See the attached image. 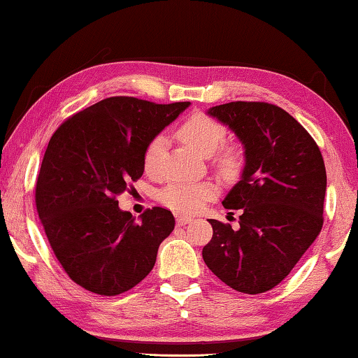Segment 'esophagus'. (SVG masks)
Masks as SVG:
<instances>
[{"mask_svg": "<svg viewBox=\"0 0 358 358\" xmlns=\"http://www.w3.org/2000/svg\"><path fill=\"white\" fill-rule=\"evenodd\" d=\"M192 218L191 217H177V224L178 226H186L188 223H191Z\"/></svg>", "mask_w": 358, "mask_h": 358, "instance_id": "1", "label": "esophagus"}]
</instances>
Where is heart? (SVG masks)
Returning a JSON list of instances; mask_svg holds the SVG:
<instances>
[{
	"instance_id": "b5f03b06",
	"label": "heart",
	"mask_w": 358,
	"mask_h": 358,
	"mask_svg": "<svg viewBox=\"0 0 358 358\" xmlns=\"http://www.w3.org/2000/svg\"><path fill=\"white\" fill-rule=\"evenodd\" d=\"M177 137L191 146L202 156H212L217 152L226 138V130L215 119L202 113H194L185 119L177 129ZM166 148V138L162 135L152 138L143 155L145 172L156 175L161 167V159ZM218 167L224 173H234L241 166V152L236 148H224L217 155ZM218 194V186L213 181H181L169 185L161 192V201L169 208L178 213H196L206 206V202Z\"/></svg>"
}]
</instances>
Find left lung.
Listing matches in <instances>:
<instances>
[{
	"label": "left lung",
	"instance_id": "1",
	"mask_svg": "<svg viewBox=\"0 0 358 358\" xmlns=\"http://www.w3.org/2000/svg\"><path fill=\"white\" fill-rule=\"evenodd\" d=\"M243 145L241 180L226 208L242 210L239 229L208 220L213 237L202 250L208 269L247 294L285 279L320 234L327 172L319 146L296 119L264 101H231L207 111Z\"/></svg>",
	"mask_w": 358,
	"mask_h": 358
}]
</instances>
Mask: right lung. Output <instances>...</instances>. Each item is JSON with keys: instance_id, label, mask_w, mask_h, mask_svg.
<instances>
[{"instance_id": "right-lung-1", "label": "right lung", "mask_w": 358, "mask_h": 358, "mask_svg": "<svg viewBox=\"0 0 358 358\" xmlns=\"http://www.w3.org/2000/svg\"><path fill=\"white\" fill-rule=\"evenodd\" d=\"M189 106L110 97L62 124L44 152L36 208L62 268L86 290L115 296L155 268L157 248L175 228L170 210L140 221L116 197L143 175L150 141Z\"/></svg>"}]
</instances>
